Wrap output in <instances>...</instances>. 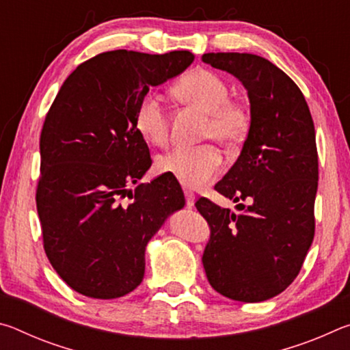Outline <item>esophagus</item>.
I'll return each mask as SVG.
<instances>
[{
	"label": "esophagus",
	"instance_id": "34e87169",
	"mask_svg": "<svg viewBox=\"0 0 350 350\" xmlns=\"http://www.w3.org/2000/svg\"><path fill=\"white\" fill-rule=\"evenodd\" d=\"M183 194H185V202H187V206H194V202H196V194H194L193 191H189V189H183Z\"/></svg>",
	"mask_w": 350,
	"mask_h": 350
}]
</instances>
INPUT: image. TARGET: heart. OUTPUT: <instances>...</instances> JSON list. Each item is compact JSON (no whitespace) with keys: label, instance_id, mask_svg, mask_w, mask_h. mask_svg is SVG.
Instances as JSON below:
<instances>
[{"label":"heart","instance_id":"heart-1","mask_svg":"<svg viewBox=\"0 0 350 350\" xmlns=\"http://www.w3.org/2000/svg\"><path fill=\"white\" fill-rule=\"evenodd\" d=\"M174 94L183 103L206 112L202 137L216 139L225 148H236L250 128V111L238 98L230 97L228 83L210 69H194L176 83ZM134 126L148 144L165 146L170 140V118L162 97L148 91L134 112ZM224 159L215 145L177 146L157 159V170L176 177L188 188H200L217 177Z\"/></svg>","mask_w":350,"mask_h":350}]
</instances>
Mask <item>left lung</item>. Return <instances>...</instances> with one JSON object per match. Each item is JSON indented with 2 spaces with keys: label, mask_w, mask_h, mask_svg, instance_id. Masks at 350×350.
Segmentation results:
<instances>
[{
  "label": "left lung",
  "mask_w": 350,
  "mask_h": 350,
  "mask_svg": "<svg viewBox=\"0 0 350 350\" xmlns=\"http://www.w3.org/2000/svg\"><path fill=\"white\" fill-rule=\"evenodd\" d=\"M202 60L242 81L252 114L238 161L215 185L248 205L239 204L236 215L206 198L198 200L210 227L202 264L216 292L259 303L293 282L315 236V126L303 92L273 63L238 52H211Z\"/></svg>",
  "instance_id": "1"
}]
</instances>
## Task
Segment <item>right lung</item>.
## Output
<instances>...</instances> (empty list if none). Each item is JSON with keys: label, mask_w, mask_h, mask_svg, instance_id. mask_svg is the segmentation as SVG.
<instances>
[{"label": "right lung", "mask_w": 350, "mask_h": 350, "mask_svg": "<svg viewBox=\"0 0 350 350\" xmlns=\"http://www.w3.org/2000/svg\"><path fill=\"white\" fill-rule=\"evenodd\" d=\"M193 60L188 51L103 52L77 66L47 111L35 199L46 256L75 292L97 299L133 292L148 241L185 205L167 173L128 187L152 163L134 126L135 106Z\"/></svg>", "instance_id": "right-lung-1"}]
</instances>
